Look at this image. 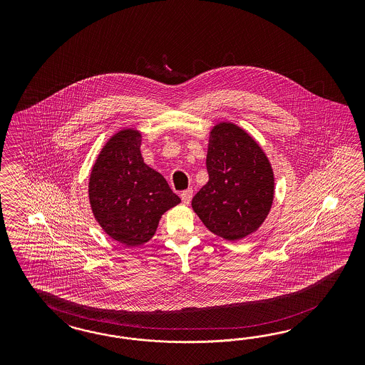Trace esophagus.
<instances>
[{"label": "esophagus", "instance_id": "1", "mask_svg": "<svg viewBox=\"0 0 365 365\" xmlns=\"http://www.w3.org/2000/svg\"><path fill=\"white\" fill-rule=\"evenodd\" d=\"M180 198H182V202H183L185 205H188L190 200L192 198V188L185 190V191L180 194Z\"/></svg>", "mask_w": 365, "mask_h": 365}]
</instances>
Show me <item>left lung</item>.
<instances>
[{
  "instance_id": "1",
  "label": "left lung",
  "mask_w": 365,
  "mask_h": 365,
  "mask_svg": "<svg viewBox=\"0 0 365 365\" xmlns=\"http://www.w3.org/2000/svg\"><path fill=\"white\" fill-rule=\"evenodd\" d=\"M209 182L191 206L211 232L237 241L255 232L273 203L270 163L252 136L232 123L212 128L206 159Z\"/></svg>"
}]
</instances>
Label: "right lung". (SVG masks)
<instances>
[{
	"label": "right lung",
	"mask_w": 365,
	"mask_h": 365,
	"mask_svg": "<svg viewBox=\"0 0 365 365\" xmlns=\"http://www.w3.org/2000/svg\"><path fill=\"white\" fill-rule=\"evenodd\" d=\"M140 138L135 130L112 136L89 178V202L96 221L127 246L150 241L162 214L180 202L166 179L144 163Z\"/></svg>",
	"instance_id": "right-lung-1"
}]
</instances>
